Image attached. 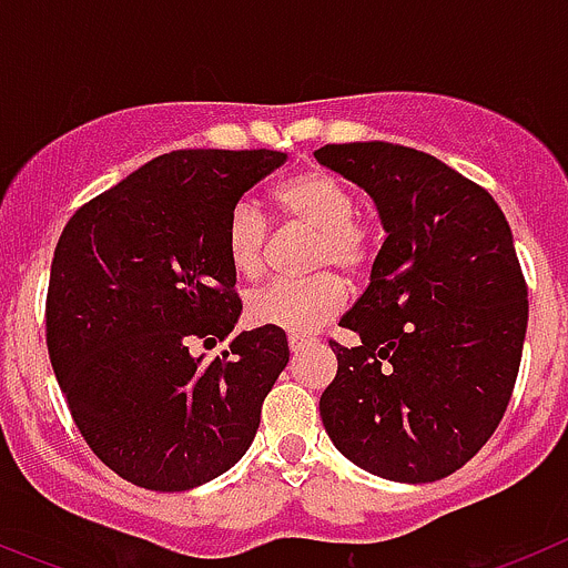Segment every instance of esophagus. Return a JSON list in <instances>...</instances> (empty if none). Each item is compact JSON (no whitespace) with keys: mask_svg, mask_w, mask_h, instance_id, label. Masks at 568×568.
<instances>
[{"mask_svg":"<svg viewBox=\"0 0 568 568\" xmlns=\"http://www.w3.org/2000/svg\"><path fill=\"white\" fill-rule=\"evenodd\" d=\"M310 344H313V338H307V335H290V353H301Z\"/></svg>","mask_w":568,"mask_h":568,"instance_id":"34e87169","label":"esophagus"}]
</instances>
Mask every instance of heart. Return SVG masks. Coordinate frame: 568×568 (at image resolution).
Wrapping results in <instances>:
<instances>
[{"mask_svg":"<svg viewBox=\"0 0 568 568\" xmlns=\"http://www.w3.org/2000/svg\"><path fill=\"white\" fill-rule=\"evenodd\" d=\"M284 222L315 233L310 270L338 267L341 273H364L378 250V230L358 213L355 190L327 173L304 170L290 175L273 193ZM224 250L241 278H261L270 264V222L253 202H239L224 224ZM346 287L335 273H318L307 281H275L255 290L247 315L258 327L310 335L344 310Z\"/></svg>","mask_w":568,"mask_h":568,"instance_id":"obj_1","label":"heart"}]
</instances>
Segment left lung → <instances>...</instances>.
<instances>
[{
	"mask_svg": "<svg viewBox=\"0 0 568 568\" xmlns=\"http://www.w3.org/2000/svg\"><path fill=\"white\" fill-rule=\"evenodd\" d=\"M324 168L378 204L373 278L329 338L338 373L321 420L378 478L433 484L478 455L509 406L529 298L504 210L435 155L389 142L324 144Z\"/></svg>",
	"mask_w": 568,
	"mask_h": 568,
	"instance_id": "obj_1",
	"label": "left lung"
}]
</instances>
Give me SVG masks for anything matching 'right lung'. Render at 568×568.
Here are the masks:
<instances>
[{
    "mask_svg": "<svg viewBox=\"0 0 568 568\" xmlns=\"http://www.w3.org/2000/svg\"><path fill=\"white\" fill-rule=\"evenodd\" d=\"M287 162L278 150H173L70 215L50 264L44 338L68 409L104 466L182 491L247 453L290 361L284 329L195 344L241 315L224 250L230 210Z\"/></svg>",
    "mask_w": 568,
    "mask_h": 568,
    "instance_id": "add662e5",
    "label": "right lung"
}]
</instances>
